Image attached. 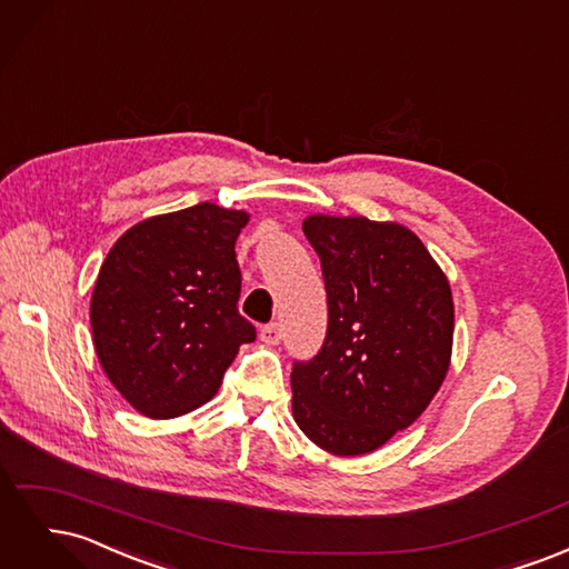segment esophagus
<instances>
[{"mask_svg":"<svg viewBox=\"0 0 569 569\" xmlns=\"http://www.w3.org/2000/svg\"><path fill=\"white\" fill-rule=\"evenodd\" d=\"M261 339L268 343V347H274V343H280L282 339V327L278 322H270L261 330Z\"/></svg>","mask_w":569,"mask_h":569,"instance_id":"obj_1","label":"esophagus"}]
</instances>
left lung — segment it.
I'll use <instances>...</instances> for the list:
<instances>
[{
    "label": "left lung",
    "mask_w": 569,
    "mask_h": 569,
    "mask_svg": "<svg viewBox=\"0 0 569 569\" xmlns=\"http://www.w3.org/2000/svg\"><path fill=\"white\" fill-rule=\"evenodd\" d=\"M327 291V332L291 368L301 432L335 456L380 449L416 422L451 363L453 299L441 268L408 228L311 216Z\"/></svg>",
    "instance_id": "obj_1"
}]
</instances>
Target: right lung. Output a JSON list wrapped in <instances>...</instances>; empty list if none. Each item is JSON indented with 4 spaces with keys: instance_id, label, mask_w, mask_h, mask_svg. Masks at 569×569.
<instances>
[{
    "instance_id": "obj_1",
    "label": "right lung",
    "mask_w": 569,
    "mask_h": 569,
    "mask_svg": "<svg viewBox=\"0 0 569 569\" xmlns=\"http://www.w3.org/2000/svg\"><path fill=\"white\" fill-rule=\"evenodd\" d=\"M244 211L197 203L137 222L109 251L92 291L99 363L126 401L168 420L213 399L256 327L237 311L234 242Z\"/></svg>"
}]
</instances>
